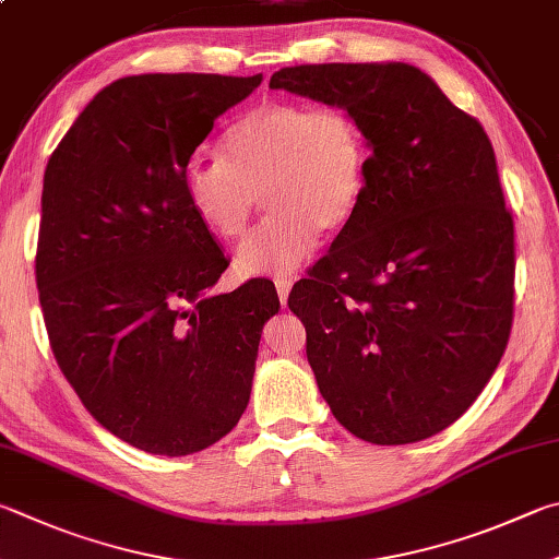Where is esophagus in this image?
Instances as JSON below:
<instances>
[{
    "label": "esophagus",
    "instance_id": "obj_1",
    "mask_svg": "<svg viewBox=\"0 0 559 559\" xmlns=\"http://www.w3.org/2000/svg\"><path fill=\"white\" fill-rule=\"evenodd\" d=\"M290 288H293V278L276 281V293H278L281 306H286V302H288V293H290Z\"/></svg>",
    "mask_w": 559,
    "mask_h": 559
}]
</instances>
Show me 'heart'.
Segmentation results:
<instances>
[{
    "mask_svg": "<svg viewBox=\"0 0 559 559\" xmlns=\"http://www.w3.org/2000/svg\"><path fill=\"white\" fill-rule=\"evenodd\" d=\"M367 176V141L337 107L269 99L227 129L219 158H190L182 170L192 215L212 237L235 241L257 210L266 219L235 251L247 278L290 276L359 205Z\"/></svg>",
    "mask_w": 559,
    "mask_h": 559,
    "instance_id": "obj_1",
    "label": "heart"
}]
</instances>
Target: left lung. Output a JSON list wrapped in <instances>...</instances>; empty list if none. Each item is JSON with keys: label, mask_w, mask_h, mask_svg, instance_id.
Here are the masks:
<instances>
[{"label": "left lung", "mask_w": 559, "mask_h": 559, "mask_svg": "<svg viewBox=\"0 0 559 559\" xmlns=\"http://www.w3.org/2000/svg\"><path fill=\"white\" fill-rule=\"evenodd\" d=\"M269 87L344 109L371 151L352 219L288 298L322 399L359 440H428L511 334L513 217L491 141L408 63L281 68Z\"/></svg>", "instance_id": "1"}]
</instances>
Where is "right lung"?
Returning a JSON list of instances; mask_svg holds the SVG:
<instances>
[{
	"mask_svg": "<svg viewBox=\"0 0 559 559\" xmlns=\"http://www.w3.org/2000/svg\"><path fill=\"white\" fill-rule=\"evenodd\" d=\"M261 80L121 78L48 158L36 283L50 347L90 415L136 450L200 452L247 411L281 302L263 278L212 296L229 261L192 215L182 170Z\"/></svg>",
	"mask_w": 559,
	"mask_h": 559,
	"instance_id": "right-lung-1",
	"label": "right lung"
}]
</instances>
